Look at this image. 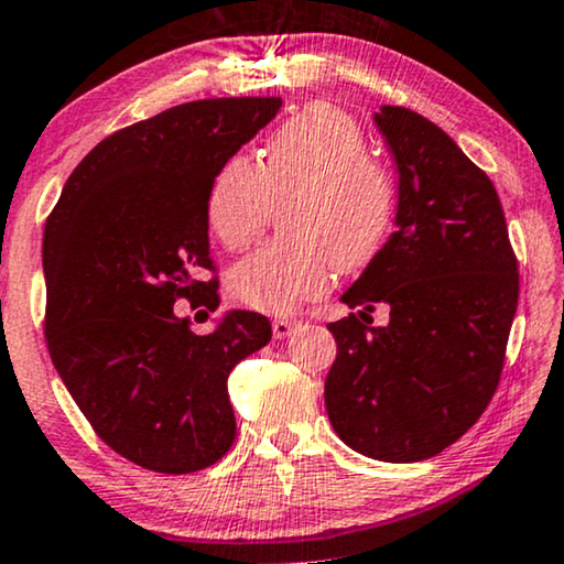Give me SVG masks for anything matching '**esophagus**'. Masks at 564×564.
I'll use <instances>...</instances> for the list:
<instances>
[{"label":"esophagus","instance_id":"obj_1","mask_svg":"<svg viewBox=\"0 0 564 564\" xmlns=\"http://www.w3.org/2000/svg\"><path fill=\"white\" fill-rule=\"evenodd\" d=\"M299 327H301L299 319H291V316H281V319L273 322V337L285 339V337H291Z\"/></svg>","mask_w":564,"mask_h":564}]
</instances>
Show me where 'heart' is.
I'll list each match as a JSON object with an SVG mask.
<instances>
[{
    "mask_svg": "<svg viewBox=\"0 0 564 564\" xmlns=\"http://www.w3.org/2000/svg\"><path fill=\"white\" fill-rule=\"evenodd\" d=\"M283 237L235 265L229 291L260 312H293L327 291L337 268L376 256L391 227V171L370 155L368 134L345 109L308 105L265 140L260 163L232 155L214 173L206 217L229 250L263 232L283 204Z\"/></svg>",
    "mask_w": 564,
    "mask_h": 564,
    "instance_id": "obj_1",
    "label": "heart"
}]
</instances>
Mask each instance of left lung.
<instances>
[{
  "instance_id": "left-lung-1",
  "label": "left lung",
  "mask_w": 564,
  "mask_h": 564,
  "mask_svg": "<svg viewBox=\"0 0 564 564\" xmlns=\"http://www.w3.org/2000/svg\"><path fill=\"white\" fill-rule=\"evenodd\" d=\"M378 130L399 169L395 232L343 301L375 311L329 322L337 360L324 380L347 447L383 463L440 455L478 422L501 380L519 304V260L496 186L447 132L403 107Z\"/></svg>"
}]
</instances>
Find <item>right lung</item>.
Returning <instances> with one entry per match:
<instances>
[{
	"mask_svg": "<svg viewBox=\"0 0 564 564\" xmlns=\"http://www.w3.org/2000/svg\"><path fill=\"white\" fill-rule=\"evenodd\" d=\"M281 105L199 99L122 127L76 165L47 214V352L99 440L145 470H204L235 442L227 378L271 343V322L229 312L196 335L173 304L217 308L212 178Z\"/></svg>",
	"mask_w": 564,
	"mask_h": 564,
	"instance_id": "obj_1",
	"label": "right lung"
}]
</instances>
